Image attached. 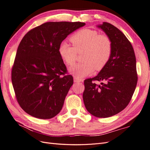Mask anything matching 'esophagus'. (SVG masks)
<instances>
[{"instance_id":"34e87169","label":"esophagus","mask_w":150,"mask_h":150,"mask_svg":"<svg viewBox=\"0 0 150 150\" xmlns=\"http://www.w3.org/2000/svg\"><path fill=\"white\" fill-rule=\"evenodd\" d=\"M74 81L75 83H79V82H83V80L81 79L78 78L77 77H74Z\"/></svg>"}]
</instances>
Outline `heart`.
<instances>
[{"label":"heart","mask_w":150,"mask_h":150,"mask_svg":"<svg viewBox=\"0 0 150 150\" xmlns=\"http://www.w3.org/2000/svg\"><path fill=\"white\" fill-rule=\"evenodd\" d=\"M70 40L73 46L64 41L59 45L58 51L62 61L69 67L75 64L77 52L84 51L82 58L84 62L70 69L78 78L91 74L94 69L102 70L110 61L112 45L108 35L99 34L95 30L83 29L74 33Z\"/></svg>","instance_id":"b5f03b06"}]
</instances>
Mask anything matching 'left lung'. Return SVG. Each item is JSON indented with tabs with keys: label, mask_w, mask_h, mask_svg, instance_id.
<instances>
[{
	"label": "left lung",
	"mask_w": 150,
	"mask_h": 150,
	"mask_svg": "<svg viewBox=\"0 0 150 150\" xmlns=\"http://www.w3.org/2000/svg\"><path fill=\"white\" fill-rule=\"evenodd\" d=\"M111 40L110 61L94 78L85 79L83 94L85 107L98 117L114 116L128 105L137 84V61L129 40L115 26L104 22L98 25ZM103 81L101 85L94 81Z\"/></svg>",
	"instance_id": "left-lung-1"
}]
</instances>
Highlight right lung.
Wrapping results in <instances>:
<instances>
[{
    "mask_svg": "<svg viewBox=\"0 0 150 150\" xmlns=\"http://www.w3.org/2000/svg\"><path fill=\"white\" fill-rule=\"evenodd\" d=\"M84 22H49L31 29L17 48L11 79L17 101L29 115L51 119L62 110L73 78L59 54L67 36Z\"/></svg>",
    "mask_w": 150,
    "mask_h": 150,
    "instance_id": "add662e5",
    "label": "right lung"
}]
</instances>
